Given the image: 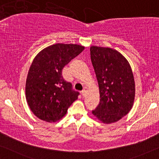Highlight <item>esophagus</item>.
Returning <instances> with one entry per match:
<instances>
[{
  "mask_svg": "<svg viewBox=\"0 0 159 159\" xmlns=\"http://www.w3.org/2000/svg\"><path fill=\"white\" fill-rule=\"evenodd\" d=\"M86 91L85 90V89H84V90H82L81 93H82L83 97H85V96H86Z\"/></svg>",
  "mask_w": 159,
  "mask_h": 159,
  "instance_id": "esophagus-1",
  "label": "esophagus"
}]
</instances>
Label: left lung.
Returning <instances> with one entry per match:
<instances>
[{"label": "left lung", "mask_w": 159, "mask_h": 159, "mask_svg": "<svg viewBox=\"0 0 159 159\" xmlns=\"http://www.w3.org/2000/svg\"><path fill=\"white\" fill-rule=\"evenodd\" d=\"M90 52L100 94L92 114L105 124L117 122L133 106L135 88L131 67L123 55L111 48L91 46Z\"/></svg>", "instance_id": "1"}]
</instances>
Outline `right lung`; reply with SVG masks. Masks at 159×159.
I'll list each match as a JSON object with an SVG mask.
<instances>
[{
  "mask_svg": "<svg viewBox=\"0 0 159 159\" xmlns=\"http://www.w3.org/2000/svg\"><path fill=\"white\" fill-rule=\"evenodd\" d=\"M84 50V47L79 44L57 43L44 48L34 57L25 90L29 107L39 119L57 122L78 99L79 92L63 79L62 70Z\"/></svg>",
  "mask_w": 159,
  "mask_h": 159,
  "instance_id": "obj_1",
  "label": "right lung"
}]
</instances>
